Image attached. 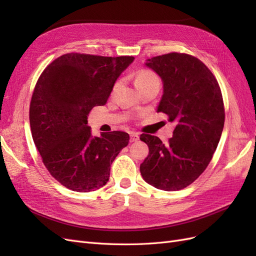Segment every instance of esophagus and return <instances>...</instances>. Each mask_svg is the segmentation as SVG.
<instances>
[{"label":"esophagus","instance_id":"esophagus-1","mask_svg":"<svg viewBox=\"0 0 256 256\" xmlns=\"http://www.w3.org/2000/svg\"><path fill=\"white\" fill-rule=\"evenodd\" d=\"M138 134L136 132H131L130 134V142H136L138 140Z\"/></svg>","mask_w":256,"mask_h":256}]
</instances>
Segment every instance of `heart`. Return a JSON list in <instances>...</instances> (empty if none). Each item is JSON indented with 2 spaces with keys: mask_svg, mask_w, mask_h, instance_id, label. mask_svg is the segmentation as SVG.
Returning <instances> with one entry per match:
<instances>
[{
  "mask_svg": "<svg viewBox=\"0 0 256 256\" xmlns=\"http://www.w3.org/2000/svg\"><path fill=\"white\" fill-rule=\"evenodd\" d=\"M154 83H158L160 84L159 78L157 76V74L150 72V70H147V69H142V70L138 72L136 74V88L140 90L143 86H146V85H150V84H154ZM122 81H118L113 86V92H115L116 90H118V88L120 86Z\"/></svg>",
  "mask_w": 256,
  "mask_h": 256,
  "instance_id": "obj_1",
  "label": "heart"
}]
</instances>
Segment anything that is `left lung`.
<instances>
[{
  "mask_svg": "<svg viewBox=\"0 0 256 256\" xmlns=\"http://www.w3.org/2000/svg\"><path fill=\"white\" fill-rule=\"evenodd\" d=\"M146 66L164 82L157 112L176 127L166 145L158 136L141 134L150 152L140 171L154 188L182 190L205 171L219 144L226 118L221 90L209 68L189 54H162L147 60Z\"/></svg>",
  "mask_w": 256,
  "mask_h": 256,
  "instance_id": "obj_1",
  "label": "left lung"
}]
</instances>
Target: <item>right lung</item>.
<instances>
[{"mask_svg": "<svg viewBox=\"0 0 256 256\" xmlns=\"http://www.w3.org/2000/svg\"><path fill=\"white\" fill-rule=\"evenodd\" d=\"M134 56L66 53L40 74L30 104V125L44 166L64 187L90 192L109 180L110 168L128 145L124 131L92 136L88 116L104 106Z\"/></svg>", "mask_w": 256, "mask_h": 256, "instance_id": "obj_1", "label": "right lung"}]
</instances>
